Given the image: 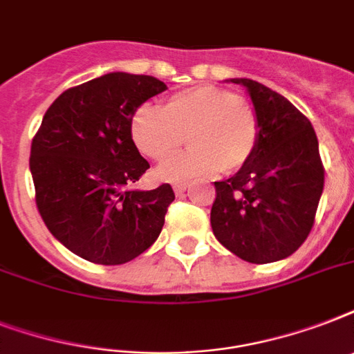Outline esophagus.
<instances>
[{
  "label": "esophagus",
  "mask_w": 354,
  "mask_h": 354,
  "mask_svg": "<svg viewBox=\"0 0 354 354\" xmlns=\"http://www.w3.org/2000/svg\"><path fill=\"white\" fill-rule=\"evenodd\" d=\"M187 185H189V183H185V182H178V183H174V185H172V189H174V193H176V194H182L183 191L187 189Z\"/></svg>",
  "instance_id": "obj_1"
}]
</instances>
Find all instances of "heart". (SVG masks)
Segmentation results:
<instances>
[{
  "label": "heart",
  "instance_id": "1",
  "mask_svg": "<svg viewBox=\"0 0 354 354\" xmlns=\"http://www.w3.org/2000/svg\"><path fill=\"white\" fill-rule=\"evenodd\" d=\"M261 124L255 110L235 91L218 86H194L172 93L163 112L141 104L130 121V136L143 156L165 161L182 149L187 136L191 149L160 167L161 180L209 176L222 169L235 172L252 160Z\"/></svg>",
  "mask_w": 354,
  "mask_h": 354
}]
</instances>
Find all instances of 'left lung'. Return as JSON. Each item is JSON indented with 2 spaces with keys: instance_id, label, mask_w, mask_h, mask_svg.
Returning a JSON list of instances; mask_svg holds the SVG:
<instances>
[{
  "instance_id": "1",
  "label": "left lung",
  "mask_w": 354,
  "mask_h": 354,
  "mask_svg": "<svg viewBox=\"0 0 354 354\" xmlns=\"http://www.w3.org/2000/svg\"><path fill=\"white\" fill-rule=\"evenodd\" d=\"M244 86L261 133L255 154L235 176L215 182L211 227L222 246L248 263L288 257L314 226L324 165L313 124L288 99L250 79Z\"/></svg>"
}]
</instances>
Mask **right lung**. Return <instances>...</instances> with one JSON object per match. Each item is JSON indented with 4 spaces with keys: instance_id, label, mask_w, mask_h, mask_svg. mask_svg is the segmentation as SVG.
Masks as SVG:
<instances>
[{
    "instance_id": "obj_1",
    "label": "right lung",
    "mask_w": 354,
    "mask_h": 354,
    "mask_svg": "<svg viewBox=\"0 0 354 354\" xmlns=\"http://www.w3.org/2000/svg\"><path fill=\"white\" fill-rule=\"evenodd\" d=\"M165 82L102 75L69 88L47 108L30 145L36 207L53 236L95 264H122L149 250L174 191L130 189L149 169L130 136L133 112Z\"/></svg>"
}]
</instances>
